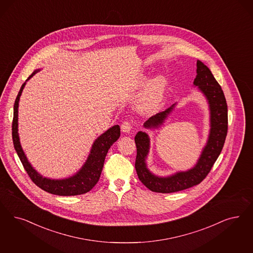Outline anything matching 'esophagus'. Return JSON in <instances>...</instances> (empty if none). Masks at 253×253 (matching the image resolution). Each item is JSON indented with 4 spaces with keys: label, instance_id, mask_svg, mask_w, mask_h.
<instances>
[{
    "label": "esophagus",
    "instance_id": "obj_1",
    "mask_svg": "<svg viewBox=\"0 0 253 253\" xmlns=\"http://www.w3.org/2000/svg\"><path fill=\"white\" fill-rule=\"evenodd\" d=\"M132 129V125L130 122H124L122 124V131L123 132H130Z\"/></svg>",
    "mask_w": 253,
    "mask_h": 253
}]
</instances>
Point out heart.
Returning <instances> with one entry per match:
<instances>
[{
	"instance_id": "heart-1",
	"label": "heart",
	"mask_w": 253,
	"mask_h": 253,
	"mask_svg": "<svg viewBox=\"0 0 253 253\" xmlns=\"http://www.w3.org/2000/svg\"><path fill=\"white\" fill-rule=\"evenodd\" d=\"M144 84V81H142ZM167 79L165 76H157L151 79L138 99V109L142 113H155L163 105L166 97Z\"/></svg>"
}]
</instances>
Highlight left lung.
Wrapping results in <instances>:
<instances>
[{
    "label": "left lung",
    "instance_id": "left-lung-1",
    "mask_svg": "<svg viewBox=\"0 0 253 253\" xmlns=\"http://www.w3.org/2000/svg\"><path fill=\"white\" fill-rule=\"evenodd\" d=\"M196 66L197 75L193 81V86L197 87L209 104L210 129L207 144L202 149L200 157L195 166L191 169L179 171L167 176H161L153 174L148 168L147 159L150 149V138L145 131H138L134 137L137 149L135 170L140 181L152 192H179L200 183L210 172L223 148L228 130L226 99L221 87L209 67L201 61H197ZM175 105L174 104L166 111L149 118L144 123V128L149 130L160 128L173 112Z\"/></svg>",
    "mask_w": 253,
    "mask_h": 253
}]
</instances>
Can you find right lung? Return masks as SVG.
Returning <instances> with one entry per match:
<instances>
[{
  "label": "right lung",
  "mask_w": 253,
  "mask_h": 253,
  "mask_svg": "<svg viewBox=\"0 0 253 253\" xmlns=\"http://www.w3.org/2000/svg\"><path fill=\"white\" fill-rule=\"evenodd\" d=\"M38 71H40V69L35 70V72L27 79L26 81L22 84L15 101L14 118H13V123H12V137H13L14 147L29 176L34 181V183L37 185L39 188H41L42 190L55 195H60V196H71V195H79V194L86 193L89 192L98 182L104 167L105 156L110 147L120 138L121 128L119 125H114L104 133H102L99 137L96 138L91 146L90 152L87 156L85 164L76 174L71 175L69 177L60 178V179L48 178L39 174L28 161L26 155L20 145L19 135H18L19 99L23 91V88L26 85L27 81L32 79Z\"/></svg>",
  "instance_id": "obj_1"
}]
</instances>
